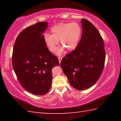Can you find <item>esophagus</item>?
Instances as JSON below:
<instances>
[{"label": "esophagus", "mask_w": 121, "mask_h": 121, "mask_svg": "<svg viewBox=\"0 0 121 121\" xmlns=\"http://www.w3.org/2000/svg\"><path fill=\"white\" fill-rule=\"evenodd\" d=\"M62 57H59L58 58V60H59V63L60 64L61 61H62Z\"/></svg>", "instance_id": "1"}]
</instances>
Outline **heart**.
Instances as JSON below:
<instances>
[{
    "mask_svg": "<svg viewBox=\"0 0 121 121\" xmlns=\"http://www.w3.org/2000/svg\"><path fill=\"white\" fill-rule=\"evenodd\" d=\"M51 32L52 35H45V42L51 52H55L58 48L59 40L67 50L75 49L80 39L82 29L77 23H61L51 28ZM61 52L62 49H60L58 51V55H61Z\"/></svg>",
    "mask_w": 121,
    "mask_h": 121,
    "instance_id": "1",
    "label": "heart"
}]
</instances>
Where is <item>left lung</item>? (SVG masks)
Listing matches in <instances>:
<instances>
[{"label":"left lung","instance_id":"obj_1","mask_svg":"<svg viewBox=\"0 0 121 121\" xmlns=\"http://www.w3.org/2000/svg\"><path fill=\"white\" fill-rule=\"evenodd\" d=\"M81 23L80 42L61 62L71 86L79 91L90 88L98 80L106 58L104 40L98 30L88 20L82 19Z\"/></svg>","mask_w":121,"mask_h":121}]
</instances>
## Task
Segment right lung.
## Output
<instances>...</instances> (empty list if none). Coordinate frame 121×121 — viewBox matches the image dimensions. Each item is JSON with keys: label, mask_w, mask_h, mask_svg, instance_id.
Instances as JSON below:
<instances>
[{"label": "right lung", "mask_w": 121, "mask_h": 121, "mask_svg": "<svg viewBox=\"0 0 121 121\" xmlns=\"http://www.w3.org/2000/svg\"><path fill=\"white\" fill-rule=\"evenodd\" d=\"M48 22H38L23 30L17 37L13 49L12 66L23 88L35 95L49 91L51 70L59 65L58 59L48 50L45 42Z\"/></svg>", "instance_id": "1"}]
</instances>
